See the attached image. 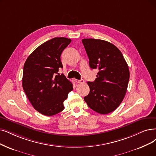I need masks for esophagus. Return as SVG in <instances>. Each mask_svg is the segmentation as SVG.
Here are the masks:
<instances>
[{"label": "esophagus", "mask_w": 156, "mask_h": 156, "mask_svg": "<svg viewBox=\"0 0 156 156\" xmlns=\"http://www.w3.org/2000/svg\"><path fill=\"white\" fill-rule=\"evenodd\" d=\"M75 81H76L77 83H84V79H80V80L76 79V80H75Z\"/></svg>", "instance_id": "34e87169"}]
</instances>
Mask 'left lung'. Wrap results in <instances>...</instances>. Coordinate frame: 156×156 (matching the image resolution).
Instances as JSON below:
<instances>
[{
  "label": "left lung",
  "instance_id": "8db88e82",
  "mask_svg": "<svg viewBox=\"0 0 156 156\" xmlns=\"http://www.w3.org/2000/svg\"><path fill=\"white\" fill-rule=\"evenodd\" d=\"M91 69H98L94 82H88L89 94L84 97L88 106L100 114L115 111L126 95L129 66L120 51L112 43L97 39H83Z\"/></svg>",
  "mask_w": 156,
  "mask_h": 156
}]
</instances>
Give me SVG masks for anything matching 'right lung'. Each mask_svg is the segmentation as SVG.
<instances>
[{"mask_svg":"<svg viewBox=\"0 0 156 156\" xmlns=\"http://www.w3.org/2000/svg\"><path fill=\"white\" fill-rule=\"evenodd\" d=\"M71 40L54 38L31 53L23 66V89L33 108L42 115L52 116L64 109L63 102L73 90L72 83L63 74L61 55Z\"/></svg>","mask_w":156,"mask_h":156,"instance_id":"obj_1","label":"right lung"}]
</instances>
